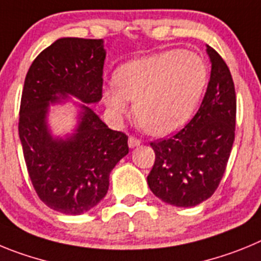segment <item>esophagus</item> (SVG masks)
Wrapping results in <instances>:
<instances>
[{
	"mask_svg": "<svg viewBox=\"0 0 261 261\" xmlns=\"http://www.w3.org/2000/svg\"><path fill=\"white\" fill-rule=\"evenodd\" d=\"M140 140L139 139H136V138H134V136H130L128 138V147L130 148H135L138 147V145H140Z\"/></svg>",
	"mask_w": 261,
	"mask_h": 261,
	"instance_id": "obj_1",
	"label": "esophagus"
}]
</instances>
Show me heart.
Masks as SVG:
<instances>
[{"mask_svg":"<svg viewBox=\"0 0 261 261\" xmlns=\"http://www.w3.org/2000/svg\"><path fill=\"white\" fill-rule=\"evenodd\" d=\"M208 82V67L199 55L166 50L122 63L116 86L102 87V101L117 118L134 102L136 119L147 133L163 136L182 127L194 113Z\"/></svg>","mask_w":261,"mask_h":261,"instance_id":"1","label":"heart"}]
</instances>
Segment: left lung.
<instances>
[{
	"label": "left lung",
	"instance_id": "1",
	"mask_svg": "<svg viewBox=\"0 0 261 261\" xmlns=\"http://www.w3.org/2000/svg\"><path fill=\"white\" fill-rule=\"evenodd\" d=\"M211 78L198 113L169 139L151 143L156 160L148 174L151 191L174 206H195L220 185L233 148L237 98L229 67L206 45Z\"/></svg>",
	"mask_w": 261,
	"mask_h": 261
}]
</instances>
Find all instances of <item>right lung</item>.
I'll return each instance as SVG.
<instances>
[{"label":"right lung","mask_w":261,"mask_h":261,"mask_svg":"<svg viewBox=\"0 0 261 261\" xmlns=\"http://www.w3.org/2000/svg\"><path fill=\"white\" fill-rule=\"evenodd\" d=\"M107 57L102 39L61 37L44 49L25 75L19 112V139L28 174L49 208L78 216L97 205L109 175L128 153L127 136L110 130L88 105L102 97ZM72 102L77 123L55 136L50 107Z\"/></svg>","instance_id":"1"}]
</instances>
